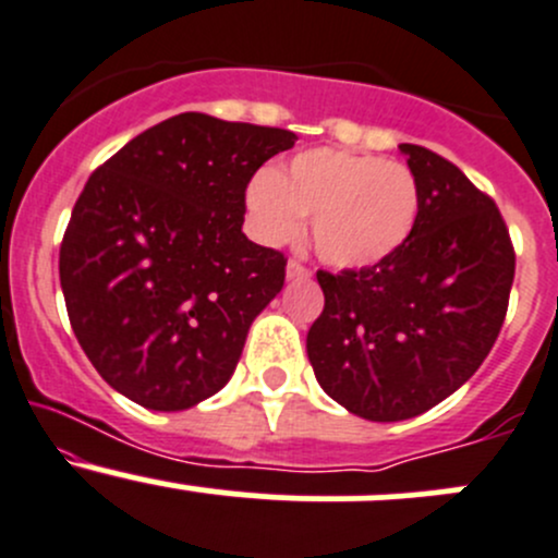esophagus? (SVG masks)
<instances>
[{"label": "esophagus", "instance_id": "34e87169", "mask_svg": "<svg viewBox=\"0 0 558 558\" xmlns=\"http://www.w3.org/2000/svg\"><path fill=\"white\" fill-rule=\"evenodd\" d=\"M286 275H289V280H307L310 278V267L302 259H296V256H294V259H289Z\"/></svg>", "mask_w": 558, "mask_h": 558}]
</instances>
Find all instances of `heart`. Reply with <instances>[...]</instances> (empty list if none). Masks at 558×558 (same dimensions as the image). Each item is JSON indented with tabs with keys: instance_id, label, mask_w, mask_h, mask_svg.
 I'll return each instance as SVG.
<instances>
[{
	"instance_id": "1",
	"label": "heart",
	"mask_w": 558,
	"mask_h": 558,
	"mask_svg": "<svg viewBox=\"0 0 558 558\" xmlns=\"http://www.w3.org/2000/svg\"><path fill=\"white\" fill-rule=\"evenodd\" d=\"M264 243H291L313 216V245L326 264L357 269L403 248L417 227L420 184L412 168L374 155L310 149L283 171H262L245 192Z\"/></svg>"
}]
</instances>
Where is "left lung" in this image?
I'll use <instances>...</instances> for the list:
<instances>
[{"instance_id":"1","label":"left lung","mask_w":558,"mask_h":558,"mask_svg":"<svg viewBox=\"0 0 558 558\" xmlns=\"http://www.w3.org/2000/svg\"><path fill=\"white\" fill-rule=\"evenodd\" d=\"M401 151L420 184L412 238L372 267L318 269L326 304L307 331L320 387L374 422L417 417L476 374L515 272L495 201L447 157L417 144Z\"/></svg>"}]
</instances>
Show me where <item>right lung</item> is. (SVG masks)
Listing matches in <instances>:
<instances>
[{"label": "right lung", "mask_w": 558, "mask_h": 558, "mask_svg": "<svg viewBox=\"0 0 558 558\" xmlns=\"http://www.w3.org/2000/svg\"><path fill=\"white\" fill-rule=\"evenodd\" d=\"M294 138L184 111L90 173L58 272L74 337L117 392L181 412L230 383L289 262L240 230L245 190Z\"/></svg>", "instance_id": "add662e5"}]
</instances>
